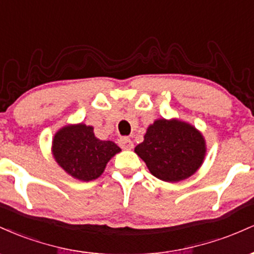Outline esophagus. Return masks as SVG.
<instances>
[{"instance_id":"1","label":"esophagus","mask_w":254,"mask_h":254,"mask_svg":"<svg viewBox=\"0 0 254 254\" xmlns=\"http://www.w3.org/2000/svg\"><path fill=\"white\" fill-rule=\"evenodd\" d=\"M118 143L121 145V148H123L125 150H131L133 148L132 141H131L130 138H127V137H122V138H119Z\"/></svg>"}]
</instances>
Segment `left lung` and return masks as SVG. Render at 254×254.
<instances>
[{"instance_id": "obj_1", "label": "left lung", "mask_w": 254, "mask_h": 254, "mask_svg": "<svg viewBox=\"0 0 254 254\" xmlns=\"http://www.w3.org/2000/svg\"><path fill=\"white\" fill-rule=\"evenodd\" d=\"M135 153L157 179L178 183L193 176L206 154L205 138L193 125L180 119H156L147 127Z\"/></svg>"}]
</instances>
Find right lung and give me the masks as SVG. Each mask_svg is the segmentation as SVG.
Instances as JSON below:
<instances>
[{
    "instance_id": "1",
    "label": "right lung",
    "mask_w": 254,
    "mask_h": 254,
    "mask_svg": "<svg viewBox=\"0 0 254 254\" xmlns=\"http://www.w3.org/2000/svg\"><path fill=\"white\" fill-rule=\"evenodd\" d=\"M121 151L115 142L99 139L94 135V127L83 123L61 127L51 144V154L58 166L81 182L98 179L107 162Z\"/></svg>"
}]
</instances>
